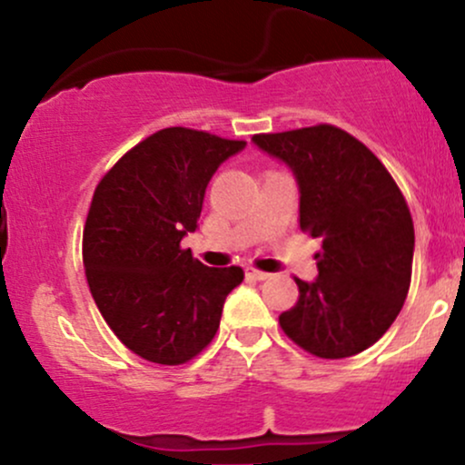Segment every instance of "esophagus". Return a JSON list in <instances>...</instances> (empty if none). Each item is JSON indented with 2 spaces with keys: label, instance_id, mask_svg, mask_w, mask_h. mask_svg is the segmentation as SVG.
<instances>
[{
  "label": "esophagus",
  "instance_id": "esophagus-1",
  "mask_svg": "<svg viewBox=\"0 0 465 465\" xmlns=\"http://www.w3.org/2000/svg\"><path fill=\"white\" fill-rule=\"evenodd\" d=\"M244 275H247L249 280H258V282H262V280H266V277H271L269 273H264V271L253 269V266H249V269H244Z\"/></svg>",
  "mask_w": 465,
  "mask_h": 465
}]
</instances>
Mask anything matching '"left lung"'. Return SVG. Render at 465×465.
<instances>
[{"label": "left lung", "instance_id": "left-lung-1", "mask_svg": "<svg viewBox=\"0 0 465 465\" xmlns=\"http://www.w3.org/2000/svg\"><path fill=\"white\" fill-rule=\"evenodd\" d=\"M262 151L300 183V227L322 238L319 277H295L300 300L280 314L284 334L319 359H348L376 343L402 311L413 271V218L389 170L332 124L258 133Z\"/></svg>", "mask_w": 465, "mask_h": 465}]
</instances>
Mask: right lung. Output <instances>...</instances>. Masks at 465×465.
<instances>
[{
    "label": "right lung",
    "mask_w": 465,
    "mask_h": 465,
    "mask_svg": "<svg viewBox=\"0 0 465 465\" xmlns=\"http://www.w3.org/2000/svg\"><path fill=\"white\" fill-rule=\"evenodd\" d=\"M244 143L170 126L122 154L95 185L83 232L84 275L106 325L143 361L183 365L199 356L244 280L240 266L210 269L181 247L199 223L212 174Z\"/></svg>",
    "instance_id": "1"
}]
</instances>
